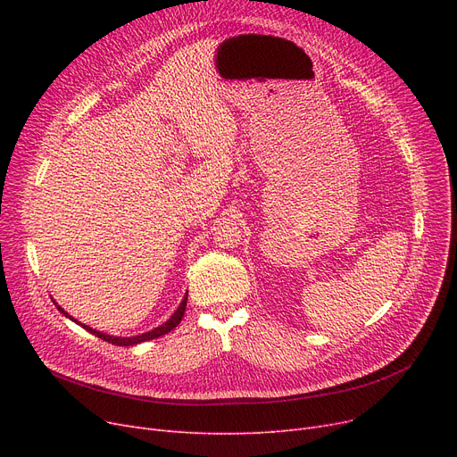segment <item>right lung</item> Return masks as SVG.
<instances>
[{
    "label": "right lung",
    "instance_id": "right-lung-1",
    "mask_svg": "<svg viewBox=\"0 0 457 457\" xmlns=\"http://www.w3.org/2000/svg\"><path fill=\"white\" fill-rule=\"evenodd\" d=\"M187 296H188V293L185 295V298L181 300V303H179V307H178V311L176 313L168 319L162 326H159V328H155V329H152V331H148V333H142V335H135V337H112V335H105V333H100V331H96V329H92V328H88V326H83L87 331H90L92 335H96V337H100V339H104V341H107V343H111V345H116V346H133V345H138V343H144V341H152V339H157V337H161V335H164V333H168V331H172L179 322H181V319H183V315H185V307H187ZM61 313L64 315V317H68L70 320H74L71 319L64 309H61V307H57ZM74 322H78V320H74ZM79 324V322H78Z\"/></svg>",
    "mask_w": 457,
    "mask_h": 457
}]
</instances>
